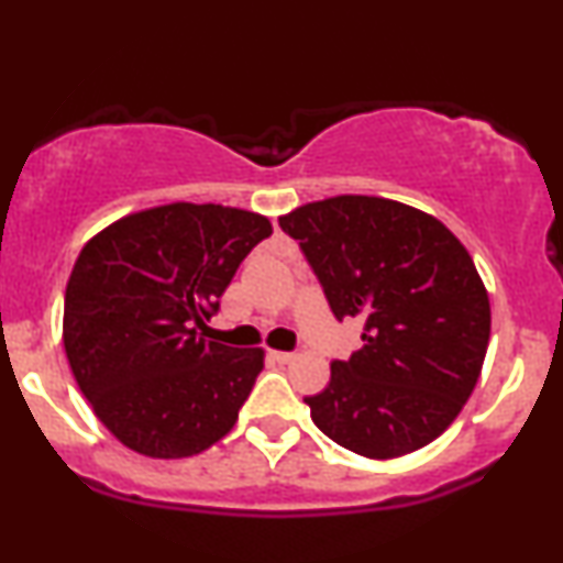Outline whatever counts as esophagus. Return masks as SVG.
Listing matches in <instances>:
<instances>
[{
    "mask_svg": "<svg viewBox=\"0 0 563 563\" xmlns=\"http://www.w3.org/2000/svg\"><path fill=\"white\" fill-rule=\"evenodd\" d=\"M273 362H277V364H290L294 362V354H288V351H273Z\"/></svg>",
    "mask_w": 563,
    "mask_h": 563,
    "instance_id": "esophagus-1",
    "label": "esophagus"
}]
</instances>
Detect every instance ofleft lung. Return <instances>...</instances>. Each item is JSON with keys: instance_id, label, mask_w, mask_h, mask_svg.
<instances>
[{"instance_id": "1", "label": "left lung", "mask_w": 563, "mask_h": 563, "mask_svg": "<svg viewBox=\"0 0 563 563\" xmlns=\"http://www.w3.org/2000/svg\"><path fill=\"white\" fill-rule=\"evenodd\" d=\"M335 320L362 317L364 346L307 396L330 440L396 459L449 430L475 390L490 301L462 241L432 214L377 196H333L280 217Z\"/></svg>"}]
</instances>
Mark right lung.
Segmentation results:
<instances>
[{
	"label": "right lung",
	"instance_id": "1",
	"mask_svg": "<svg viewBox=\"0 0 563 563\" xmlns=\"http://www.w3.org/2000/svg\"><path fill=\"white\" fill-rule=\"evenodd\" d=\"M267 217L220 205L128 214L86 243L65 288L67 362L99 422L152 459H186L233 430L262 349L207 341Z\"/></svg>",
	"mask_w": 563,
	"mask_h": 563
}]
</instances>
